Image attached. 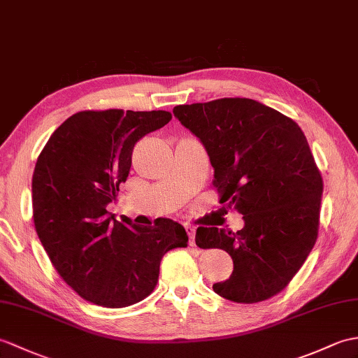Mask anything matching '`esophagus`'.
<instances>
[{
	"label": "esophagus",
	"mask_w": 358,
	"mask_h": 358,
	"mask_svg": "<svg viewBox=\"0 0 358 358\" xmlns=\"http://www.w3.org/2000/svg\"><path fill=\"white\" fill-rule=\"evenodd\" d=\"M186 231H187V236H189V245H195V229L186 226Z\"/></svg>",
	"instance_id": "1"
}]
</instances>
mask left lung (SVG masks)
I'll return each mask as SVG.
<instances>
[{"instance_id":"8db88e82","label":"left lung","mask_w":358,"mask_h":358,"mask_svg":"<svg viewBox=\"0 0 358 358\" xmlns=\"http://www.w3.org/2000/svg\"><path fill=\"white\" fill-rule=\"evenodd\" d=\"M173 115L204 145L220 203L244 215L236 234L198 227L199 248H222L231 276L213 292L236 303L276 296L301 270L319 234L323 181L299 124L253 99L178 105Z\"/></svg>"}]
</instances>
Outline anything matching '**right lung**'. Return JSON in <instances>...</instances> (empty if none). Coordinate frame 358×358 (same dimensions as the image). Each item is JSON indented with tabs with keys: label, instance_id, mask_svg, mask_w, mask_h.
I'll use <instances>...</instances> for the list:
<instances>
[{
	"label": "right lung",
	"instance_id": "1",
	"mask_svg": "<svg viewBox=\"0 0 358 358\" xmlns=\"http://www.w3.org/2000/svg\"><path fill=\"white\" fill-rule=\"evenodd\" d=\"M168 111H80L57 128L31 178L33 222L59 276L85 301L124 308L159 282L162 257L187 247L181 224L119 222L106 210L127 181L137 141L169 123Z\"/></svg>",
	"mask_w": 358,
	"mask_h": 358
}]
</instances>
